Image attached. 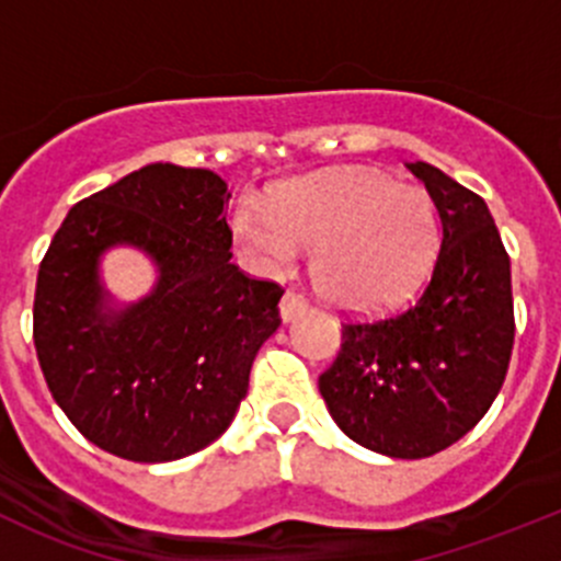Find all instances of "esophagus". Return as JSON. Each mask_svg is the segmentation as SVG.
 <instances>
[{"mask_svg":"<svg viewBox=\"0 0 561 561\" xmlns=\"http://www.w3.org/2000/svg\"><path fill=\"white\" fill-rule=\"evenodd\" d=\"M309 307V301L307 298L301 296V293H296V290H287L285 296H282V301H279V312H282V320H293V317H298L304 312V309Z\"/></svg>","mask_w":561,"mask_h":561,"instance_id":"esophagus-1","label":"esophagus"}]
</instances>
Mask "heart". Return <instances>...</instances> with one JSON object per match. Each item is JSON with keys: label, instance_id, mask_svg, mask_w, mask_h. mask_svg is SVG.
Returning <instances> with one entry per match:
<instances>
[{"label": "heart", "instance_id": "heart-1", "mask_svg": "<svg viewBox=\"0 0 561 561\" xmlns=\"http://www.w3.org/2000/svg\"><path fill=\"white\" fill-rule=\"evenodd\" d=\"M233 239L249 265L282 271L301 244L328 298L350 309H386L415 290L437 252L434 203L421 186L375 171L298 179L268 201L236 206Z\"/></svg>", "mask_w": 561, "mask_h": 561}]
</instances>
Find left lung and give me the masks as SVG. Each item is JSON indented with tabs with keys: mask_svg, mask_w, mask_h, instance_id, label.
Masks as SVG:
<instances>
[{
	"mask_svg": "<svg viewBox=\"0 0 561 561\" xmlns=\"http://www.w3.org/2000/svg\"><path fill=\"white\" fill-rule=\"evenodd\" d=\"M439 211V249L415 301L350 317L320 393L350 439L426 458L478 426L511 366V257L480 195L428 162H407Z\"/></svg>",
	"mask_w": 561,
	"mask_h": 561,
	"instance_id": "left-lung-1",
	"label": "left lung"
}]
</instances>
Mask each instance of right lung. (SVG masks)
<instances>
[{
    "label": "right lung",
    "instance_id": "right-lung-1",
    "mask_svg": "<svg viewBox=\"0 0 561 561\" xmlns=\"http://www.w3.org/2000/svg\"><path fill=\"white\" fill-rule=\"evenodd\" d=\"M228 201L217 173L154 162L76 203L39 263V369L72 426L107 454L157 463L214 443L279 328L282 285L230 263ZM113 243L161 265L156 293L118 316L102 312L96 282Z\"/></svg>",
    "mask_w": 561,
    "mask_h": 561
}]
</instances>
